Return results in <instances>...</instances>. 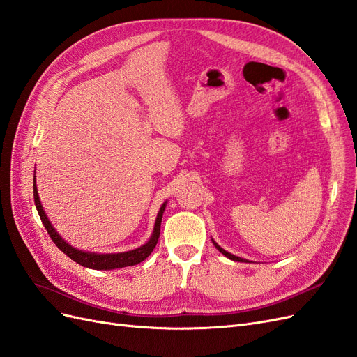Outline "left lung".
<instances>
[{
  "instance_id": "left-lung-1",
  "label": "left lung",
  "mask_w": 357,
  "mask_h": 357,
  "mask_svg": "<svg viewBox=\"0 0 357 357\" xmlns=\"http://www.w3.org/2000/svg\"><path fill=\"white\" fill-rule=\"evenodd\" d=\"M213 244L215 245V248H218V250L220 252V253H223L226 257H229L231 259V261H235V262H248L247 261V259H243V257H238V256H235V255H231L229 252H226V250H223V248L218 244V243H215V241H213Z\"/></svg>"
}]
</instances>
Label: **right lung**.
<instances>
[{
	"mask_svg": "<svg viewBox=\"0 0 357 357\" xmlns=\"http://www.w3.org/2000/svg\"><path fill=\"white\" fill-rule=\"evenodd\" d=\"M34 201H36V207H37V211L40 214V219H41L43 225H45L49 236L52 238V241L56 244L59 250H62L70 259H73L74 262H77L79 265L86 266V268H92V269H117V268L132 266V265L143 262L144 259L153 252V248L158 244L159 234H160L162 215H164V211L167 207V202L162 204V207L158 213L156 222H155L153 234L144 245L135 248V250L123 252V253H92V252H83V250H79V248H74L66 240H62V236L55 231V228H53L45 210H43V205L40 202V197L37 192L36 180H34Z\"/></svg>",
	"mask_w": 357,
	"mask_h": 357,
	"instance_id": "obj_1",
	"label": "right lung"
}]
</instances>
